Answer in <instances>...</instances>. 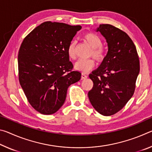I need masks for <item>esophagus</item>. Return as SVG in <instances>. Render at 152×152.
<instances>
[{
  "mask_svg": "<svg viewBox=\"0 0 152 152\" xmlns=\"http://www.w3.org/2000/svg\"><path fill=\"white\" fill-rule=\"evenodd\" d=\"M87 76L85 74H84V73H82V75H81V79L82 80H83V79H86V78H87Z\"/></svg>",
  "mask_w": 152,
  "mask_h": 152,
  "instance_id": "obj_1",
  "label": "esophagus"
}]
</instances>
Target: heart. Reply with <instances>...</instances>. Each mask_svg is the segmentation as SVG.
<instances>
[{"mask_svg":"<svg viewBox=\"0 0 152 152\" xmlns=\"http://www.w3.org/2000/svg\"><path fill=\"white\" fill-rule=\"evenodd\" d=\"M83 39L91 46L92 50L91 56L98 61H102L105 58V51L102 48V42L101 38L93 33H86L83 35ZM76 42H71L67 48V53L72 60L76 58ZM94 61L92 59L80 60L76 63L74 68L76 70L82 73H86L93 68Z\"/></svg>","mask_w":152,"mask_h":152,"instance_id":"obj_1","label":"heart"}]
</instances>
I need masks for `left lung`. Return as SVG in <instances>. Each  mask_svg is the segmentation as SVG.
<instances>
[{
  "mask_svg": "<svg viewBox=\"0 0 152 152\" xmlns=\"http://www.w3.org/2000/svg\"><path fill=\"white\" fill-rule=\"evenodd\" d=\"M96 31L106 39L108 51L99 68L89 74L93 87L88 95L98 113L110 116L122 109L134 93L140 60L125 32L109 24L100 25Z\"/></svg>",
  "mask_w": 152,
  "mask_h": 152,
  "instance_id": "left-lung-1",
  "label": "left lung"
}]
</instances>
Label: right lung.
<instances>
[{
	"label": "right lung",
	"instance_id": "obj_1",
	"mask_svg": "<svg viewBox=\"0 0 152 152\" xmlns=\"http://www.w3.org/2000/svg\"><path fill=\"white\" fill-rule=\"evenodd\" d=\"M80 25L47 21L29 33L18 55L19 80L28 101L43 115H51L65 102L67 90L81 73L72 71L67 48Z\"/></svg>",
	"mask_w": 152,
	"mask_h": 152
}]
</instances>
